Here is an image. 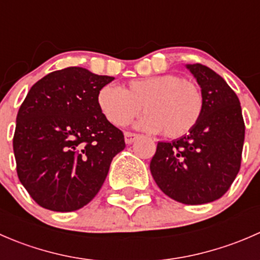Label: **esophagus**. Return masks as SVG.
Instances as JSON below:
<instances>
[{
    "instance_id": "34e87169",
    "label": "esophagus",
    "mask_w": 260,
    "mask_h": 260,
    "mask_svg": "<svg viewBox=\"0 0 260 260\" xmlns=\"http://www.w3.org/2000/svg\"><path fill=\"white\" fill-rule=\"evenodd\" d=\"M140 137V136L137 135V133H132V132H125L124 133V141L127 145H131V143L135 142L137 138Z\"/></svg>"
}]
</instances>
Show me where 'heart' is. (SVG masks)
<instances>
[{
  "instance_id": "obj_1",
  "label": "heart",
  "mask_w": 260,
  "mask_h": 260,
  "mask_svg": "<svg viewBox=\"0 0 260 260\" xmlns=\"http://www.w3.org/2000/svg\"><path fill=\"white\" fill-rule=\"evenodd\" d=\"M102 114L114 125H125L141 111L137 127L167 138L187 135L204 112V95L198 84L176 74L152 75L125 83L122 88L104 85L96 95Z\"/></svg>"
}]
</instances>
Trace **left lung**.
Masks as SVG:
<instances>
[{
	"label": "left lung",
	"instance_id": "8db88e82",
	"mask_svg": "<svg viewBox=\"0 0 260 260\" xmlns=\"http://www.w3.org/2000/svg\"><path fill=\"white\" fill-rule=\"evenodd\" d=\"M204 95L198 124L171 142H158L149 170L169 198L200 205L221 198L242 162L245 125L239 98L219 74L201 64L186 65Z\"/></svg>",
	"mask_w": 260,
	"mask_h": 260
}]
</instances>
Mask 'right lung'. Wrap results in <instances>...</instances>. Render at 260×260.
Segmentation results:
<instances>
[{"mask_svg": "<svg viewBox=\"0 0 260 260\" xmlns=\"http://www.w3.org/2000/svg\"><path fill=\"white\" fill-rule=\"evenodd\" d=\"M113 77L70 67L34 84L18 109L14 136L17 176L48 210H79L99 192L122 131L98 108L96 95Z\"/></svg>", "mask_w": 260, "mask_h": 260, "instance_id": "right-lung-1", "label": "right lung"}]
</instances>
